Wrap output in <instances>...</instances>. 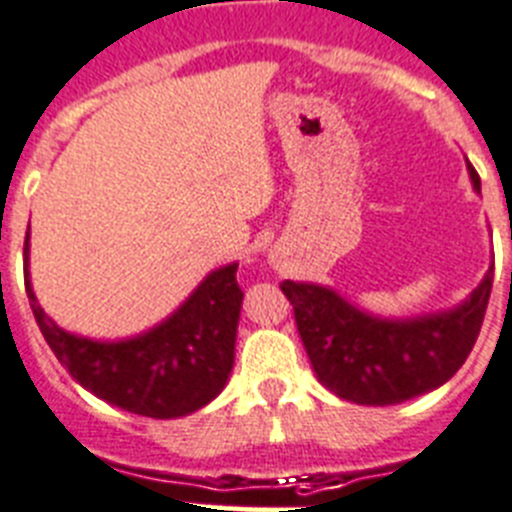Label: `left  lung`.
Wrapping results in <instances>:
<instances>
[{
  "label": "left lung",
  "mask_w": 512,
  "mask_h": 512,
  "mask_svg": "<svg viewBox=\"0 0 512 512\" xmlns=\"http://www.w3.org/2000/svg\"><path fill=\"white\" fill-rule=\"evenodd\" d=\"M476 193L479 172L468 164ZM494 261L474 293L453 311L379 319L311 282H282L316 379L358 405H395L437 390L466 363L492 293Z\"/></svg>",
  "instance_id": "left-lung-1"
}]
</instances>
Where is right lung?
<instances>
[{
    "label": "right lung",
    "instance_id": "1",
    "mask_svg": "<svg viewBox=\"0 0 512 512\" xmlns=\"http://www.w3.org/2000/svg\"><path fill=\"white\" fill-rule=\"evenodd\" d=\"M23 256L25 293L41 335L70 377L96 398L138 416L177 418L204 408L225 390L243 303L238 264L211 272L159 327L130 340L96 342L59 329L36 303L28 280V235Z\"/></svg>",
    "mask_w": 512,
    "mask_h": 512
}]
</instances>
